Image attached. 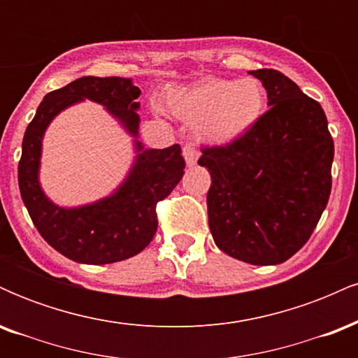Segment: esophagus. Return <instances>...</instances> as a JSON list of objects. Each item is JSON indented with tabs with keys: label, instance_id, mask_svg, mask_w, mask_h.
I'll return each instance as SVG.
<instances>
[{
	"label": "esophagus",
	"instance_id": "34e87169",
	"mask_svg": "<svg viewBox=\"0 0 358 358\" xmlns=\"http://www.w3.org/2000/svg\"><path fill=\"white\" fill-rule=\"evenodd\" d=\"M183 158H185V162H187V166L196 165V159H199V151L195 150V146L193 145L183 146Z\"/></svg>",
	"mask_w": 358,
	"mask_h": 358
}]
</instances>
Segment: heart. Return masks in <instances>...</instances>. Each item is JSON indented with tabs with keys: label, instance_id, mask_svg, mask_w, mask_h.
I'll use <instances>...</instances> for the list:
<instances>
[{
	"label": "heart",
	"instance_id": "b5f03b06",
	"mask_svg": "<svg viewBox=\"0 0 358 358\" xmlns=\"http://www.w3.org/2000/svg\"><path fill=\"white\" fill-rule=\"evenodd\" d=\"M268 94L256 77L222 79L207 77L190 85L168 90V113L195 124L196 136L212 146L239 141L264 114Z\"/></svg>",
	"mask_w": 358,
	"mask_h": 358
}]
</instances>
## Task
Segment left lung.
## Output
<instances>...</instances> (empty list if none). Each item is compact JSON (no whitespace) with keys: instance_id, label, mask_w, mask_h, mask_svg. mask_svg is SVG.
Segmentation results:
<instances>
[{"instance_id":"8db88e82","label":"left lung","mask_w":358,"mask_h":358,"mask_svg":"<svg viewBox=\"0 0 358 358\" xmlns=\"http://www.w3.org/2000/svg\"><path fill=\"white\" fill-rule=\"evenodd\" d=\"M269 110L229 146L205 148L208 227L217 248L256 266L281 264L313 234L331 192L334 139L322 106L274 69L250 71Z\"/></svg>"}]
</instances>
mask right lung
Returning <instances> with one entry per match:
<instances>
[{
	"label": "right lung",
	"instance_id": "add662e5",
	"mask_svg": "<svg viewBox=\"0 0 358 358\" xmlns=\"http://www.w3.org/2000/svg\"><path fill=\"white\" fill-rule=\"evenodd\" d=\"M141 90L124 77H80L48 92L23 136L18 185L36 231L62 256L82 264H110L141 252L153 241L156 203L171 193L185 173L180 145L146 150L139 141ZM87 99L101 103L134 138V166L110 196L79 208H60L39 185L43 136L50 122L73 103Z\"/></svg>",
	"mask_w": 358,
	"mask_h": 358
}]
</instances>
